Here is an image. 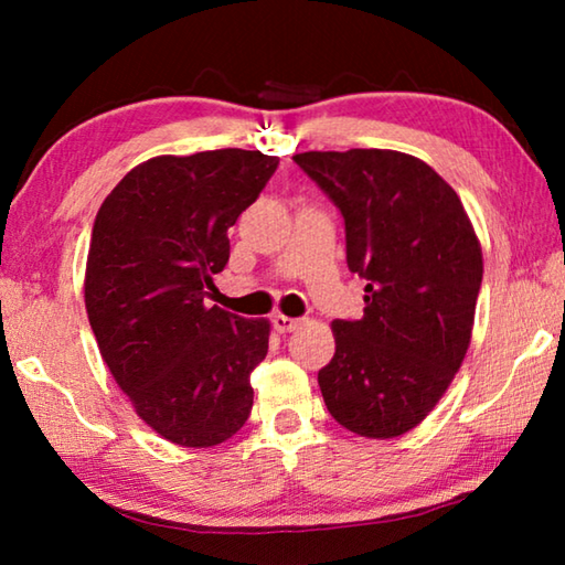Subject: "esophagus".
Here are the masks:
<instances>
[{
    "label": "esophagus",
    "instance_id": "1",
    "mask_svg": "<svg viewBox=\"0 0 565 565\" xmlns=\"http://www.w3.org/2000/svg\"><path fill=\"white\" fill-rule=\"evenodd\" d=\"M271 323H274V329L279 331V333H291V331H296V329L301 327V321H299V319L284 317V313H276V317L271 319Z\"/></svg>",
    "mask_w": 565,
    "mask_h": 565
}]
</instances>
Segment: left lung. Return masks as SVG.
I'll use <instances>...</instances> for the list:
<instances>
[{"instance_id": "left-lung-1", "label": "left lung", "mask_w": 565, "mask_h": 565, "mask_svg": "<svg viewBox=\"0 0 565 565\" xmlns=\"http://www.w3.org/2000/svg\"><path fill=\"white\" fill-rule=\"evenodd\" d=\"M339 206L347 262L366 279L363 317L331 323L319 371L329 414L366 438H396L431 414L471 343L481 244L456 191L391 149L294 157Z\"/></svg>"}]
</instances>
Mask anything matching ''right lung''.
Returning <instances> with one entry per match:
<instances>
[{
  "label": "right lung",
  "instance_id": "1",
  "mask_svg": "<svg viewBox=\"0 0 565 565\" xmlns=\"http://www.w3.org/2000/svg\"><path fill=\"white\" fill-rule=\"evenodd\" d=\"M276 167L244 149L154 157L94 218L84 303L102 359L139 418L177 446L224 444L252 414L269 321L204 299L228 262V226Z\"/></svg>",
  "mask_w": 565,
  "mask_h": 565
}]
</instances>
